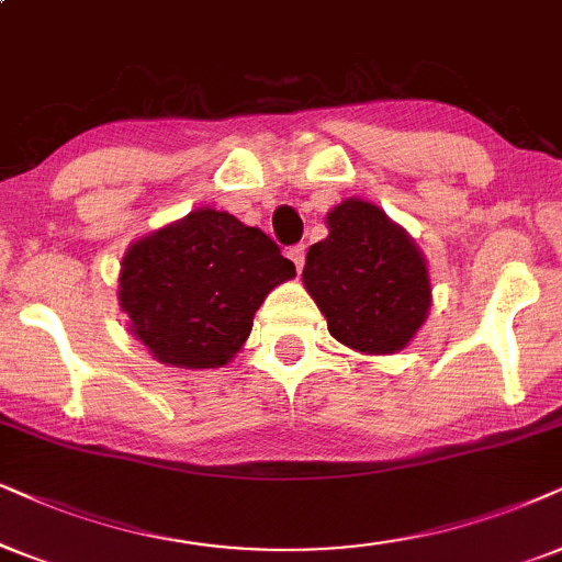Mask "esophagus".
<instances>
[{"label": "esophagus", "mask_w": 562, "mask_h": 562, "mask_svg": "<svg viewBox=\"0 0 562 562\" xmlns=\"http://www.w3.org/2000/svg\"><path fill=\"white\" fill-rule=\"evenodd\" d=\"M288 259H290V261H293V265H295V269H297V272H301V269H303V265H305V246H303V244H297V246H293V248H290V251H288Z\"/></svg>", "instance_id": "34e87169"}]
</instances>
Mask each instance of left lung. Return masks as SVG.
<instances>
[{"mask_svg": "<svg viewBox=\"0 0 562 562\" xmlns=\"http://www.w3.org/2000/svg\"><path fill=\"white\" fill-rule=\"evenodd\" d=\"M329 236L305 254L303 285L337 342L394 355L430 314L428 261L402 225L373 202L342 199L326 212Z\"/></svg>", "mask_w": 562, "mask_h": 562, "instance_id": "1", "label": "left lung"}]
</instances>
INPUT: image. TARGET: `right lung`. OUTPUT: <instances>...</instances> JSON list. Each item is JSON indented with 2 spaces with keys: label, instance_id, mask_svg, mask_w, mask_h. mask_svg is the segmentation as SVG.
<instances>
[{
  "label": "right lung",
  "instance_id": "add662e5",
  "mask_svg": "<svg viewBox=\"0 0 562 562\" xmlns=\"http://www.w3.org/2000/svg\"><path fill=\"white\" fill-rule=\"evenodd\" d=\"M295 265L267 233L199 207L132 240L119 305L147 352L170 368H223L246 345L254 314Z\"/></svg>",
  "mask_w": 562,
  "mask_h": 562
}]
</instances>
